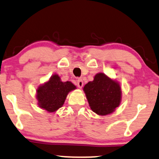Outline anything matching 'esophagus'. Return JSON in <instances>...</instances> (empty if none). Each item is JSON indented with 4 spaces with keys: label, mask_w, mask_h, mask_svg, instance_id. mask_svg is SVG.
Here are the masks:
<instances>
[{
    "label": "esophagus",
    "mask_w": 159,
    "mask_h": 159,
    "mask_svg": "<svg viewBox=\"0 0 159 159\" xmlns=\"http://www.w3.org/2000/svg\"><path fill=\"white\" fill-rule=\"evenodd\" d=\"M76 85H77L78 88H80V89H82L83 86V80L81 79H79L77 80V82H76Z\"/></svg>",
    "instance_id": "obj_1"
}]
</instances>
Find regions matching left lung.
<instances>
[{"mask_svg":"<svg viewBox=\"0 0 159 159\" xmlns=\"http://www.w3.org/2000/svg\"><path fill=\"white\" fill-rule=\"evenodd\" d=\"M91 109L97 115L105 116L113 113L122 99L120 83L100 72L83 88Z\"/></svg>","mask_w":159,"mask_h":159,"instance_id":"left-lung-1","label":"left lung"}]
</instances>
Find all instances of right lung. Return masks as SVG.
<instances>
[{"instance_id":"1","label":"right lung","mask_w":159,"mask_h":159,"mask_svg":"<svg viewBox=\"0 0 159 159\" xmlns=\"http://www.w3.org/2000/svg\"><path fill=\"white\" fill-rule=\"evenodd\" d=\"M76 89V85L71 82H62L60 76L54 74L48 81L37 88L35 97L38 105L48 112H56L65 103L68 93Z\"/></svg>"}]
</instances>
